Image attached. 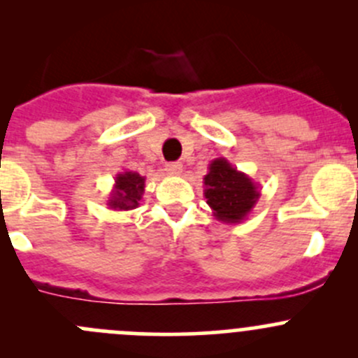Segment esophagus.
Returning a JSON list of instances; mask_svg holds the SVG:
<instances>
[{
  "label": "esophagus",
  "instance_id": "esophagus-1",
  "mask_svg": "<svg viewBox=\"0 0 358 358\" xmlns=\"http://www.w3.org/2000/svg\"><path fill=\"white\" fill-rule=\"evenodd\" d=\"M164 169L169 173V175H180V173L183 171V164L182 162H168Z\"/></svg>",
  "mask_w": 358,
  "mask_h": 358
}]
</instances>
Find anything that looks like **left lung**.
<instances>
[{"instance_id":"1","label":"left lung","mask_w":358,"mask_h":358,"mask_svg":"<svg viewBox=\"0 0 358 358\" xmlns=\"http://www.w3.org/2000/svg\"><path fill=\"white\" fill-rule=\"evenodd\" d=\"M258 183L234 168L225 157L213 159L204 176V197L213 216L223 223H241L259 199Z\"/></svg>"}]
</instances>
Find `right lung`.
Instances as JSON below:
<instances>
[{
	"label": "right lung",
	"instance_id": "right-lung-1",
	"mask_svg": "<svg viewBox=\"0 0 358 358\" xmlns=\"http://www.w3.org/2000/svg\"><path fill=\"white\" fill-rule=\"evenodd\" d=\"M143 192H145V176L135 171L117 173L107 206L114 211H129L138 208Z\"/></svg>",
	"mask_w": 358,
	"mask_h": 358
}]
</instances>
